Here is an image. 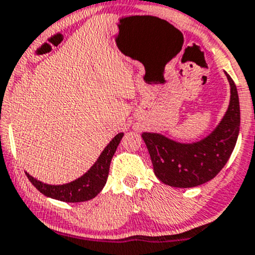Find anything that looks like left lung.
Returning a JSON list of instances; mask_svg holds the SVG:
<instances>
[{
    "mask_svg": "<svg viewBox=\"0 0 255 255\" xmlns=\"http://www.w3.org/2000/svg\"><path fill=\"white\" fill-rule=\"evenodd\" d=\"M231 100L219 124L205 138L182 143L156 132H142L153 172L165 185L172 187H196L218 175L231 157L241 125V110L237 87L229 74Z\"/></svg>",
    "mask_w": 255,
    "mask_h": 255,
    "instance_id": "8db88e82",
    "label": "left lung"
}]
</instances>
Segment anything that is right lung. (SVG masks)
Returning a JSON list of instances; mask_svg holds the SVG:
<instances>
[{
	"instance_id": "add662e5",
	"label": "right lung",
	"mask_w": 255,
	"mask_h": 255,
	"mask_svg": "<svg viewBox=\"0 0 255 255\" xmlns=\"http://www.w3.org/2000/svg\"><path fill=\"white\" fill-rule=\"evenodd\" d=\"M124 132H120L110 141L103 150L94 165L77 180L64 185H48L32 177L26 172L32 185L44 196L63 202H85L93 200L104 188L109 176V167L112 158L122 141Z\"/></svg>"
}]
</instances>
